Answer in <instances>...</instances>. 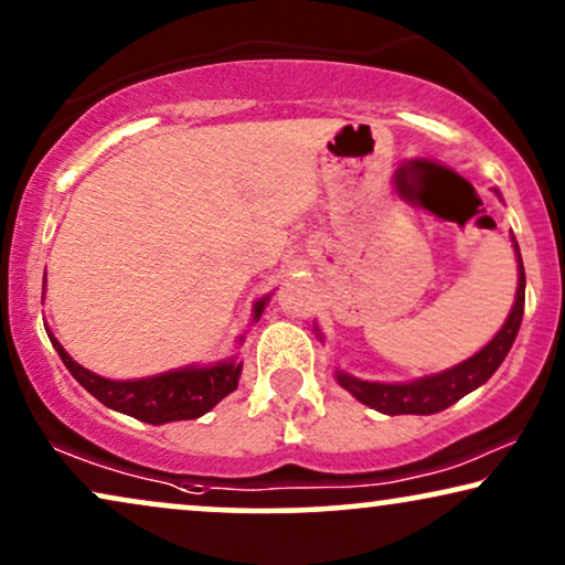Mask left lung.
Instances as JSON below:
<instances>
[{
    "label": "left lung",
    "instance_id": "8db88e82",
    "mask_svg": "<svg viewBox=\"0 0 565 565\" xmlns=\"http://www.w3.org/2000/svg\"><path fill=\"white\" fill-rule=\"evenodd\" d=\"M516 253V270H519V284H516V299L511 307L507 322L499 333L493 335V341H488L476 356H470L462 364L452 366V370L431 374V377H420L413 382H401V385H385V382H366L356 380L345 372H335L338 385L349 390L359 403L370 405V408L387 413V416H431L449 408V405L460 401L472 390L491 380V374L499 370L501 361L507 359V353L514 343L522 326L524 315V266L522 255H519V245L514 235H511Z\"/></svg>",
    "mask_w": 565,
    "mask_h": 565
}]
</instances>
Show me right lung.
I'll return each mask as SVG.
<instances>
[{
  "label": "right lung",
  "mask_w": 565,
  "mask_h": 565,
  "mask_svg": "<svg viewBox=\"0 0 565 565\" xmlns=\"http://www.w3.org/2000/svg\"><path fill=\"white\" fill-rule=\"evenodd\" d=\"M266 299L268 297L255 302V320L260 318ZM49 338L66 364V370L72 372V377L89 395L97 397V401L113 411L126 413V416H134L154 426L168 424V420H188L204 416L222 397H227L232 390H237L239 372H243V361L230 359L212 366H185V370L164 372L145 380H105L100 374L77 364L54 335Z\"/></svg>",
  "instance_id": "1"
}]
</instances>
